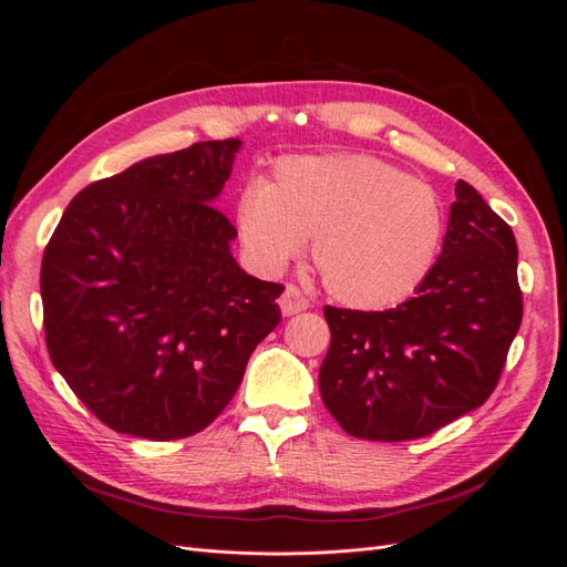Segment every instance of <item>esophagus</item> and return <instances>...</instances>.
I'll return each mask as SVG.
<instances>
[{
  "label": "esophagus",
  "mask_w": 567,
  "mask_h": 567,
  "mask_svg": "<svg viewBox=\"0 0 567 567\" xmlns=\"http://www.w3.org/2000/svg\"><path fill=\"white\" fill-rule=\"evenodd\" d=\"M279 305H281V312H284L286 317H290V315L305 312L307 307H310V300H307V298L302 296V290H300L298 286L290 284V286H286V290H284V296H281Z\"/></svg>",
  "instance_id": "34e87169"
}]
</instances>
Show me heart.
<instances>
[{
    "label": "heart",
    "mask_w": 567,
    "mask_h": 567,
    "mask_svg": "<svg viewBox=\"0 0 567 567\" xmlns=\"http://www.w3.org/2000/svg\"><path fill=\"white\" fill-rule=\"evenodd\" d=\"M236 219L244 246L269 269L315 238L323 288L357 310L404 302L431 271L444 234L435 188L364 153L281 161L271 182L241 194Z\"/></svg>",
    "instance_id": "heart-1"
}]
</instances>
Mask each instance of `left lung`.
<instances>
[{"label": "left lung", "instance_id": "8db88e82", "mask_svg": "<svg viewBox=\"0 0 567 567\" xmlns=\"http://www.w3.org/2000/svg\"><path fill=\"white\" fill-rule=\"evenodd\" d=\"M442 252L416 298L383 312L323 307L326 409L352 437H425L483 406L523 321L511 227L458 179Z\"/></svg>", "mask_w": 567, "mask_h": 567}]
</instances>
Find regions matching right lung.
<instances>
[{
    "label": "right lung",
    "instance_id": "add662e5",
    "mask_svg": "<svg viewBox=\"0 0 567 567\" xmlns=\"http://www.w3.org/2000/svg\"><path fill=\"white\" fill-rule=\"evenodd\" d=\"M238 146L198 142L90 184L44 248L49 357L115 433H200L281 321L284 286L236 265V227L213 205Z\"/></svg>",
    "mask_w": 567,
    "mask_h": 567
}]
</instances>
